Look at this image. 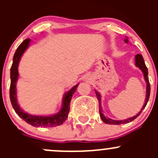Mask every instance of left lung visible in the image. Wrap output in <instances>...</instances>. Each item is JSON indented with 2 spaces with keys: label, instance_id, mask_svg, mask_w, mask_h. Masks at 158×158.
<instances>
[{
  "label": "left lung",
  "instance_id": "8db88e82",
  "mask_svg": "<svg viewBox=\"0 0 158 158\" xmlns=\"http://www.w3.org/2000/svg\"><path fill=\"white\" fill-rule=\"evenodd\" d=\"M125 42L128 43V40H125ZM135 65L136 66L140 68V69H141V71L143 72L144 73V79H145L146 82H147V93H146V99H145V102H144V106H143L142 109H141V111L138 113V114H136L134 117L128 119H125V120H122V121H116V120H113V119L109 118H106V116L104 115V114L102 113V109L101 107V95L100 94L98 93L97 91H95V94H96L97 98L98 100V103H99V114H100V117H101L102 120L105 122L106 124H109V125H121V124H126L128 123V122H132L133 120H135L137 117L139 116V114H141L142 110L146 107L147 106V103L148 102V99H149L150 97V92H151V86H150V83H149V79H148V68L146 66L145 63H144V59H143L142 56L141 54H137L135 56Z\"/></svg>",
  "mask_w": 158,
  "mask_h": 158
}]
</instances>
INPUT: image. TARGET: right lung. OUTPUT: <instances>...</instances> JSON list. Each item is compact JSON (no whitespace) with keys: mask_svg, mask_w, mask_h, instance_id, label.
<instances>
[{"mask_svg":"<svg viewBox=\"0 0 158 158\" xmlns=\"http://www.w3.org/2000/svg\"><path fill=\"white\" fill-rule=\"evenodd\" d=\"M30 42V39H26L18 47L14 53L13 58V64L10 68V99L11 105L14 108L15 112L24 120L27 123L33 125L34 127H46V128H52V127L58 126L62 125L68 118V114L69 111L70 102H71L73 95L77 89L78 84L73 86L64 95L63 101L62 109L57 114L50 116H35L24 112L19 106L17 101L16 95V82L18 79V64L20 62V57L22 56L24 51L29 46Z\"/></svg>","mask_w":158,"mask_h":158,"instance_id":"obj_1","label":"right lung"}]
</instances>
